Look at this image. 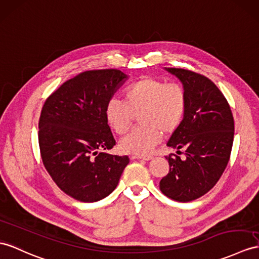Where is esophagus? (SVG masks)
<instances>
[{
	"label": "esophagus",
	"mask_w": 259,
	"mask_h": 259,
	"mask_svg": "<svg viewBox=\"0 0 259 259\" xmlns=\"http://www.w3.org/2000/svg\"><path fill=\"white\" fill-rule=\"evenodd\" d=\"M134 158H140V159H144V160H150L151 158H153V156H150V155H147V156H136V157H134Z\"/></svg>",
	"instance_id": "1"
}]
</instances>
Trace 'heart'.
Instances as JSON below:
<instances>
[{
    "label": "heart",
    "instance_id": "obj_1",
    "mask_svg": "<svg viewBox=\"0 0 259 259\" xmlns=\"http://www.w3.org/2000/svg\"><path fill=\"white\" fill-rule=\"evenodd\" d=\"M124 99L112 98L105 105V118L118 135H123L133 124L135 115L142 125L121 142L126 154H149L163 134L178 130L186 115L188 97L184 87L168 83L154 77H144L132 82L124 90Z\"/></svg>",
    "mask_w": 259,
    "mask_h": 259
}]
</instances>
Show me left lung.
Returning <instances> with one entry per match:
<instances>
[{"instance_id":"obj_1","label":"left lung","mask_w":259,"mask_h":259,"mask_svg":"<svg viewBox=\"0 0 259 259\" xmlns=\"http://www.w3.org/2000/svg\"><path fill=\"white\" fill-rule=\"evenodd\" d=\"M184 84L188 104L184 121L167 146L184 154H170L169 172L159 182L160 191L179 202H189L217 185L230 160L234 118L228 100L203 74L181 68H166Z\"/></svg>"}]
</instances>
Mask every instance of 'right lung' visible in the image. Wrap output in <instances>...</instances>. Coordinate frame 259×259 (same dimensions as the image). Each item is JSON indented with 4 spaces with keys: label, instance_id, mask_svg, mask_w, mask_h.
<instances>
[{
    "label": "right lung",
    "instance_id": "1",
    "mask_svg": "<svg viewBox=\"0 0 259 259\" xmlns=\"http://www.w3.org/2000/svg\"><path fill=\"white\" fill-rule=\"evenodd\" d=\"M127 75L117 69L88 70L46 99L38 123L40 156L60 190L96 202L116 188L128 156L110 155L116 144L105 105Z\"/></svg>",
    "mask_w": 259,
    "mask_h": 259
}]
</instances>
